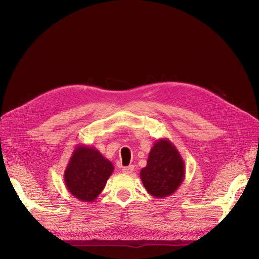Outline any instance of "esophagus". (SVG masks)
Masks as SVG:
<instances>
[{
    "mask_svg": "<svg viewBox=\"0 0 259 259\" xmlns=\"http://www.w3.org/2000/svg\"><path fill=\"white\" fill-rule=\"evenodd\" d=\"M133 171H134V166H132V165L122 168V172H124L125 174H131V173H133Z\"/></svg>",
    "mask_w": 259,
    "mask_h": 259,
    "instance_id": "1",
    "label": "esophagus"
}]
</instances>
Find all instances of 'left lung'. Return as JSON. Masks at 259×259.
Returning <instances> with one entry per match:
<instances>
[{"label":"left lung","instance_id":"obj_1","mask_svg":"<svg viewBox=\"0 0 259 259\" xmlns=\"http://www.w3.org/2000/svg\"><path fill=\"white\" fill-rule=\"evenodd\" d=\"M185 162L176 147L168 139H159L149 153L141 179L147 192L164 198L172 195L185 180Z\"/></svg>","mask_w":259,"mask_h":259}]
</instances>
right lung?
Instances as JSON below:
<instances>
[{
    "instance_id": "obj_1",
    "label": "right lung",
    "mask_w": 259,
    "mask_h": 259,
    "mask_svg": "<svg viewBox=\"0 0 259 259\" xmlns=\"http://www.w3.org/2000/svg\"><path fill=\"white\" fill-rule=\"evenodd\" d=\"M113 170L112 162L97 148L77 145L64 172L65 186L78 200L92 202L103 191Z\"/></svg>"
}]
</instances>
